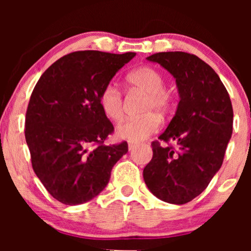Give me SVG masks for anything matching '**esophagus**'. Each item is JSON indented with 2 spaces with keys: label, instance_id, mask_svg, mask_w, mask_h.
<instances>
[{
  "label": "esophagus",
  "instance_id": "34e87169",
  "mask_svg": "<svg viewBox=\"0 0 251 251\" xmlns=\"http://www.w3.org/2000/svg\"><path fill=\"white\" fill-rule=\"evenodd\" d=\"M135 148H137V144H133V143H129L128 144V150H129V151H132V150H134Z\"/></svg>",
  "mask_w": 251,
  "mask_h": 251
}]
</instances>
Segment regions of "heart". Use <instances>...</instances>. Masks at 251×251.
<instances>
[{
    "label": "heart",
    "mask_w": 251,
    "mask_h": 251,
    "mask_svg": "<svg viewBox=\"0 0 251 251\" xmlns=\"http://www.w3.org/2000/svg\"><path fill=\"white\" fill-rule=\"evenodd\" d=\"M127 81L148 94L145 111L166 113L170 108V96L165 91V79L159 71L152 67L138 68L128 74ZM103 113L112 120L123 117V96L116 83L108 82L99 96ZM159 127V119L154 114L138 118H126L117 126L116 133L120 139L138 143L146 139Z\"/></svg>",
    "instance_id": "b5f03b06"
}]
</instances>
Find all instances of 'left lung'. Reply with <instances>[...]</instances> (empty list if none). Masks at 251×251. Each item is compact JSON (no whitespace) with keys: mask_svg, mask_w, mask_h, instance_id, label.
<instances>
[{"mask_svg":"<svg viewBox=\"0 0 251 251\" xmlns=\"http://www.w3.org/2000/svg\"><path fill=\"white\" fill-rule=\"evenodd\" d=\"M146 59L175 77L179 102L159 135L165 143L175 140L178 150L152 143L144 180L155 197L180 205L201 195L221 169L232 134L231 100L217 73L194 54L163 51Z\"/></svg>","mask_w":251,"mask_h":251,"instance_id":"obj_1","label":"left lung"}]
</instances>
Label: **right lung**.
<instances>
[{
	"label": "right lung",
	"instance_id": "add662e5",
	"mask_svg": "<svg viewBox=\"0 0 251 251\" xmlns=\"http://www.w3.org/2000/svg\"><path fill=\"white\" fill-rule=\"evenodd\" d=\"M135 53L74 51L48 68L31 93L25 142L34 172L66 205L97 197L112 168L127 153V143L105 145L113 125L99 102L102 88Z\"/></svg>",
	"mask_w": 251,
	"mask_h": 251
}]
</instances>
